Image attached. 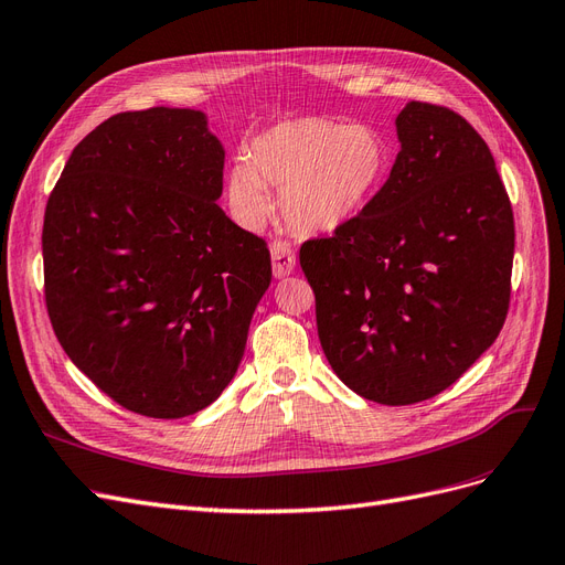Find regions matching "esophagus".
<instances>
[{"label":"esophagus","mask_w":565,"mask_h":565,"mask_svg":"<svg viewBox=\"0 0 565 565\" xmlns=\"http://www.w3.org/2000/svg\"><path fill=\"white\" fill-rule=\"evenodd\" d=\"M269 253H271V271H275L277 279L294 275L296 263H298L294 248H290L286 242H271Z\"/></svg>","instance_id":"34e87169"}]
</instances>
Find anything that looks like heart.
Masks as SVG:
<instances>
[{"label": "heart", "mask_w": 565, "mask_h": 565, "mask_svg": "<svg viewBox=\"0 0 565 565\" xmlns=\"http://www.w3.org/2000/svg\"><path fill=\"white\" fill-rule=\"evenodd\" d=\"M392 167V140L377 126L294 117L253 138L248 159L232 163L227 199L236 221L260 227L271 211L265 188H275L290 230L331 234L371 209Z\"/></svg>", "instance_id": "b5f03b06"}]
</instances>
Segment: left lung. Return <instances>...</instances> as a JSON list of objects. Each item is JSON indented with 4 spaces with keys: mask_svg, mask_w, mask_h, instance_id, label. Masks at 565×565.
<instances>
[{
    "mask_svg": "<svg viewBox=\"0 0 565 565\" xmlns=\"http://www.w3.org/2000/svg\"><path fill=\"white\" fill-rule=\"evenodd\" d=\"M385 190L305 242L300 267L335 375L408 406L444 392L495 342L509 307L514 213L486 140L448 107L408 103Z\"/></svg>",
    "mask_w": 565,
    "mask_h": 565,
    "instance_id": "8db88e82",
    "label": "left lung"
}]
</instances>
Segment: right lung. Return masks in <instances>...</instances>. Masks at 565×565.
Here are the masks:
<instances>
[{
	"label": "right lung",
	"mask_w": 565,
	"mask_h": 565,
	"mask_svg": "<svg viewBox=\"0 0 565 565\" xmlns=\"http://www.w3.org/2000/svg\"><path fill=\"white\" fill-rule=\"evenodd\" d=\"M223 167L202 110L150 107L96 126L49 196L51 326L72 363L134 413L175 420L211 406L271 281L267 244L215 204Z\"/></svg>",
	"instance_id": "1"
}]
</instances>
